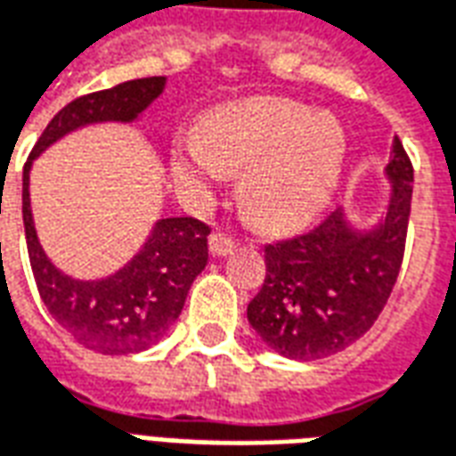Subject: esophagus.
I'll list each match as a JSON object with an SVG mask.
<instances>
[{
  "label": "esophagus",
  "instance_id": "34e87169",
  "mask_svg": "<svg viewBox=\"0 0 456 456\" xmlns=\"http://www.w3.org/2000/svg\"><path fill=\"white\" fill-rule=\"evenodd\" d=\"M237 248V241L227 234H209V254L212 256H227Z\"/></svg>",
  "mask_w": 456,
  "mask_h": 456
}]
</instances>
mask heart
<instances>
[{
  "mask_svg": "<svg viewBox=\"0 0 456 456\" xmlns=\"http://www.w3.org/2000/svg\"><path fill=\"white\" fill-rule=\"evenodd\" d=\"M349 136L330 114L293 100H251L222 107L200 134L170 151L180 195L208 202L227 173H244L239 198L258 227L297 229L327 208L342 180Z\"/></svg>",
  "mask_w": 456,
  "mask_h": 456,
  "instance_id": "1",
  "label": "heart"
}]
</instances>
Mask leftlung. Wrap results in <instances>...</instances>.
Returning a JSON list of instances; mask_svg holds the SVG:
<instances>
[{
	"instance_id": "1",
	"label": "left lung",
	"mask_w": 456,
	"mask_h": 456,
	"mask_svg": "<svg viewBox=\"0 0 456 456\" xmlns=\"http://www.w3.org/2000/svg\"><path fill=\"white\" fill-rule=\"evenodd\" d=\"M391 195L383 217L354 227L344 209L307 234L266 244V278L248 303V325L288 359L315 362L342 352L381 315L401 271L412 200V166L395 136L386 166Z\"/></svg>"
}]
</instances>
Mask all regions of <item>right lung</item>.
<instances>
[{
    "label": "right lung",
    "mask_w": 456,
    "mask_h": 456,
    "mask_svg": "<svg viewBox=\"0 0 456 456\" xmlns=\"http://www.w3.org/2000/svg\"><path fill=\"white\" fill-rule=\"evenodd\" d=\"M163 87L166 77H141L77 97L48 121L24 166L21 212L41 300L65 332L94 352H143L168 332L185 305L192 281L208 266L209 227L192 217L159 219L146 244L126 266L100 281H77L51 264L36 237L28 173L34 159L70 131L100 121L129 124L139 119Z\"/></svg>",
    "instance_id": "obj_1"
}]
</instances>
